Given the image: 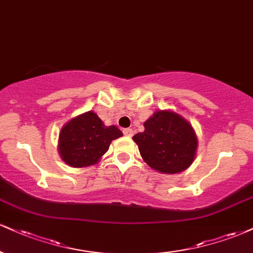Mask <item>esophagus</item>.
Here are the masks:
<instances>
[{
	"instance_id": "1",
	"label": "esophagus",
	"mask_w": 253,
	"mask_h": 253,
	"mask_svg": "<svg viewBox=\"0 0 253 253\" xmlns=\"http://www.w3.org/2000/svg\"><path fill=\"white\" fill-rule=\"evenodd\" d=\"M124 134L126 136H132L133 135V129L132 128H125Z\"/></svg>"
}]
</instances>
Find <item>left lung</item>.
I'll return each mask as SVG.
<instances>
[{
    "label": "left lung",
    "instance_id": "obj_1",
    "mask_svg": "<svg viewBox=\"0 0 253 253\" xmlns=\"http://www.w3.org/2000/svg\"><path fill=\"white\" fill-rule=\"evenodd\" d=\"M144 126V132L133 140L151 169L175 174L193 163L198 140L192 126L181 115L171 111L156 112Z\"/></svg>",
    "mask_w": 253,
    "mask_h": 253
}]
</instances>
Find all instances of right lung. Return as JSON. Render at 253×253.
<instances>
[{"label":"right lung","instance_id":"add662e5","mask_svg":"<svg viewBox=\"0 0 253 253\" xmlns=\"http://www.w3.org/2000/svg\"><path fill=\"white\" fill-rule=\"evenodd\" d=\"M123 136L117 126H105L89 111L68 121L59 135V153L67 165L87 167L95 165L108 151L112 140Z\"/></svg>","mask_w":253,"mask_h":253}]
</instances>
